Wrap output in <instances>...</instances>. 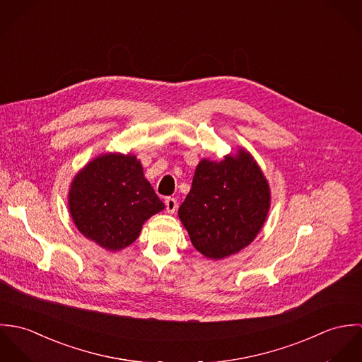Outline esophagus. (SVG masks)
<instances>
[{"label":"esophagus","instance_id":"34e87169","mask_svg":"<svg viewBox=\"0 0 362 362\" xmlns=\"http://www.w3.org/2000/svg\"><path fill=\"white\" fill-rule=\"evenodd\" d=\"M164 204H165V209H167L168 213H174V211H175V209H177V199H174V198H165Z\"/></svg>","mask_w":362,"mask_h":362}]
</instances>
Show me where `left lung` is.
<instances>
[{
	"label": "left lung",
	"mask_w": 362,
	"mask_h": 362,
	"mask_svg": "<svg viewBox=\"0 0 362 362\" xmlns=\"http://www.w3.org/2000/svg\"><path fill=\"white\" fill-rule=\"evenodd\" d=\"M270 187L245 148L214 161L204 157L178 209L191 243L205 258L218 260L247 248L270 209Z\"/></svg>",
	"instance_id": "1"
}]
</instances>
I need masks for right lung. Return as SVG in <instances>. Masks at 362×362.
I'll return each mask as SVG.
<instances>
[{"label":"right lung","instance_id":"add662e5","mask_svg":"<svg viewBox=\"0 0 362 362\" xmlns=\"http://www.w3.org/2000/svg\"><path fill=\"white\" fill-rule=\"evenodd\" d=\"M68 207L88 240L115 252L129 247L144 223L164 209L136 156L102 153L71 181Z\"/></svg>","mask_w":362,"mask_h":362}]
</instances>
